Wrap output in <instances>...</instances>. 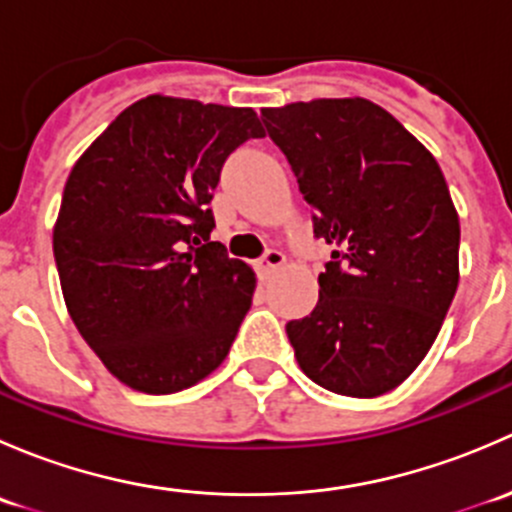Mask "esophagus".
Masks as SVG:
<instances>
[{
  "mask_svg": "<svg viewBox=\"0 0 512 512\" xmlns=\"http://www.w3.org/2000/svg\"><path fill=\"white\" fill-rule=\"evenodd\" d=\"M285 265V255H282L280 250H267L265 255L257 260V272H260V277H270L272 272L280 270V267Z\"/></svg>",
  "mask_w": 512,
  "mask_h": 512,
  "instance_id": "obj_1",
  "label": "esophagus"
}]
</instances>
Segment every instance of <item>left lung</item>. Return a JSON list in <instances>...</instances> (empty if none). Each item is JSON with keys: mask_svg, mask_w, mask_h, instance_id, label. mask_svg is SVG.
I'll use <instances>...</instances> for the list:
<instances>
[{"mask_svg": "<svg viewBox=\"0 0 512 512\" xmlns=\"http://www.w3.org/2000/svg\"><path fill=\"white\" fill-rule=\"evenodd\" d=\"M314 237L332 245L319 302L287 322L314 384L371 399L409 379L458 287L461 225L436 158L376 103L317 98L262 108Z\"/></svg>", "mask_w": 512, "mask_h": 512, "instance_id": "obj_1", "label": "left lung"}]
</instances>
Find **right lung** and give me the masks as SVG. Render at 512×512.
I'll return each mask as SVG.
<instances>
[{
    "label": "right lung",
    "instance_id": "1",
    "mask_svg": "<svg viewBox=\"0 0 512 512\" xmlns=\"http://www.w3.org/2000/svg\"><path fill=\"white\" fill-rule=\"evenodd\" d=\"M262 136L252 108L148 96L76 160L54 227L61 292L131 389H188L230 352L255 275L210 242L208 205L230 153Z\"/></svg>",
    "mask_w": 512,
    "mask_h": 512
}]
</instances>
